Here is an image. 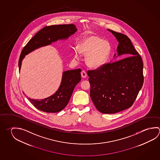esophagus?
Returning <instances> with one entry per match:
<instances>
[{
    "label": "esophagus",
    "mask_w": 160,
    "mask_h": 160,
    "mask_svg": "<svg viewBox=\"0 0 160 160\" xmlns=\"http://www.w3.org/2000/svg\"><path fill=\"white\" fill-rule=\"evenodd\" d=\"M81 77L82 78H85L87 76V73L85 71H82L81 72Z\"/></svg>",
    "instance_id": "obj_1"
}]
</instances>
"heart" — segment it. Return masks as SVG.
Listing matches in <instances>:
<instances>
[{"mask_svg":"<svg viewBox=\"0 0 160 160\" xmlns=\"http://www.w3.org/2000/svg\"><path fill=\"white\" fill-rule=\"evenodd\" d=\"M111 47L109 42L97 35L84 37L73 49V57L80 58L79 53L85 56L87 65L92 68H98L104 65L108 58Z\"/></svg>","mask_w":160,"mask_h":160,"instance_id":"heart-1","label":"heart"}]
</instances>
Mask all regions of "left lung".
I'll use <instances>...</instances> for the list:
<instances>
[{
  "mask_svg": "<svg viewBox=\"0 0 160 160\" xmlns=\"http://www.w3.org/2000/svg\"><path fill=\"white\" fill-rule=\"evenodd\" d=\"M108 30L118 42V56L127 57L87 73L90 95L95 107L101 113L112 114L132 106L143 86L144 76L142 59L130 39L124 34Z\"/></svg>",
  "mask_w": 160,
  "mask_h": 160,
  "instance_id": "left-lung-1",
  "label": "left lung"
}]
</instances>
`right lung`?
<instances>
[{
  "label": "right lung",
  "mask_w": 160,
  "mask_h": 160,
  "mask_svg": "<svg viewBox=\"0 0 160 160\" xmlns=\"http://www.w3.org/2000/svg\"><path fill=\"white\" fill-rule=\"evenodd\" d=\"M77 30L73 24L49 26L40 30L23 48L18 61L19 71L26 55L38 48L51 45L58 40L67 39ZM80 72V68L64 71L61 85L53 95L40 101L30 98H28V100L37 108L43 112L56 113L61 111L68 105L75 87L81 80Z\"/></svg>",
  "instance_id": "obj_1"
}]
</instances>
